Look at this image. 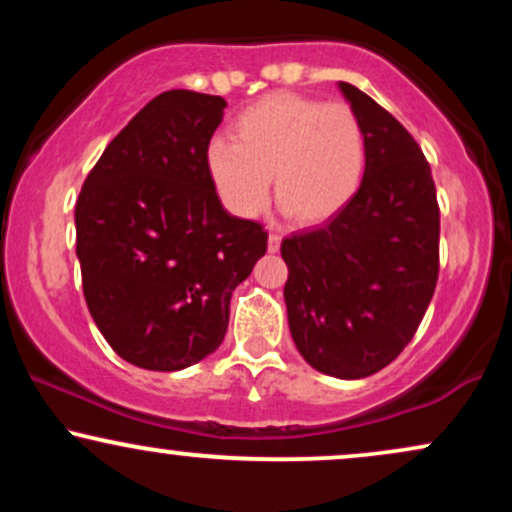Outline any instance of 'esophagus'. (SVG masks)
Here are the masks:
<instances>
[{
  "label": "esophagus",
  "mask_w": 512,
  "mask_h": 512,
  "mask_svg": "<svg viewBox=\"0 0 512 512\" xmlns=\"http://www.w3.org/2000/svg\"><path fill=\"white\" fill-rule=\"evenodd\" d=\"M281 233H269V252H279Z\"/></svg>",
  "instance_id": "obj_1"
}]
</instances>
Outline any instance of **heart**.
I'll return each mask as SVG.
<instances>
[{
  "label": "heart",
  "mask_w": 512,
  "mask_h": 512,
  "mask_svg": "<svg viewBox=\"0 0 512 512\" xmlns=\"http://www.w3.org/2000/svg\"><path fill=\"white\" fill-rule=\"evenodd\" d=\"M231 142L207 146L216 195L240 219L260 214L272 175L279 207L298 223H322L354 199L366 175V129L346 103L276 91L231 122Z\"/></svg>",
  "instance_id": "b5f03b06"
}]
</instances>
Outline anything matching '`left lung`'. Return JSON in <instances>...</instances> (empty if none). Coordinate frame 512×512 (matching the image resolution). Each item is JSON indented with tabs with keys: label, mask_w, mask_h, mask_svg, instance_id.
Masks as SVG:
<instances>
[{
	"label": "left lung",
	"mask_w": 512,
	"mask_h": 512,
	"mask_svg": "<svg viewBox=\"0 0 512 512\" xmlns=\"http://www.w3.org/2000/svg\"><path fill=\"white\" fill-rule=\"evenodd\" d=\"M368 142L361 187L322 226L281 243L291 337L334 378L378 373L411 342L438 284L436 182L416 139L383 105L339 84Z\"/></svg>",
	"instance_id": "8db88e82"
}]
</instances>
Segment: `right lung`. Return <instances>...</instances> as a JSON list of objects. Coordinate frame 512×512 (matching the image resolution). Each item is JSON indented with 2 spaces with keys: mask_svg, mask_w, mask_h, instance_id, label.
Returning a JSON list of instances; mask_svg holds the SVG:
<instances>
[{
  "mask_svg": "<svg viewBox=\"0 0 512 512\" xmlns=\"http://www.w3.org/2000/svg\"><path fill=\"white\" fill-rule=\"evenodd\" d=\"M226 101L161 93L105 146L76 199V257L93 322L117 356L180 370L219 349L231 293L267 252L262 223L221 207L207 146Z\"/></svg>",
  "mask_w": 512,
  "mask_h": 512,
  "instance_id": "add662e5",
  "label": "right lung"
}]
</instances>
